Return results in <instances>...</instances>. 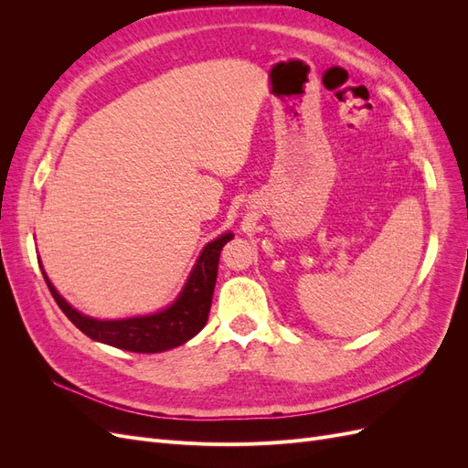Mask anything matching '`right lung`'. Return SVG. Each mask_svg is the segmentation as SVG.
Returning a JSON list of instances; mask_svg holds the SVG:
<instances>
[{
    "instance_id": "1",
    "label": "right lung",
    "mask_w": 468,
    "mask_h": 468,
    "mask_svg": "<svg viewBox=\"0 0 468 468\" xmlns=\"http://www.w3.org/2000/svg\"><path fill=\"white\" fill-rule=\"evenodd\" d=\"M232 238V232H224L201 250L186 285H183L172 304L160 310V313L122 320H99L81 314L80 310H76L56 291L40 261L38 265L56 304L60 306L69 322L88 337L95 339L99 344L134 353H160L189 342L191 337L205 328L212 292H215L217 285L220 251Z\"/></svg>"
}]
</instances>
